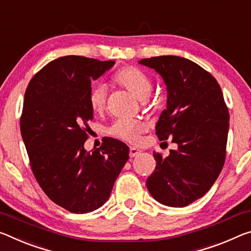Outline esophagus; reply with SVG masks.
I'll list each match as a JSON object with an SVG mask.
<instances>
[{
  "label": "esophagus",
  "instance_id": "esophagus-1",
  "mask_svg": "<svg viewBox=\"0 0 251 251\" xmlns=\"http://www.w3.org/2000/svg\"><path fill=\"white\" fill-rule=\"evenodd\" d=\"M140 153H141V151L137 150V149H135V147H130V149H129V156L130 157L137 156V155L140 154Z\"/></svg>",
  "mask_w": 251,
  "mask_h": 251
}]
</instances>
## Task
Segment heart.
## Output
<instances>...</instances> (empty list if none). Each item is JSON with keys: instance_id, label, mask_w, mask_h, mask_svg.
I'll return each instance as SVG.
<instances>
[{"instance_id": "b5f03b06", "label": "heart", "mask_w": 251, "mask_h": 251, "mask_svg": "<svg viewBox=\"0 0 251 251\" xmlns=\"http://www.w3.org/2000/svg\"><path fill=\"white\" fill-rule=\"evenodd\" d=\"M114 80L141 100L149 97L153 90L152 81L149 75L133 66L119 69L114 75ZM88 102L94 113H102L107 104L105 87L102 85L93 87L88 95ZM146 129L147 124L143 119L118 118L109 126L108 134L122 141L135 144Z\"/></svg>"}]
</instances>
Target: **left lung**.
<instances>
[{"label": "left lung", "mask_w": 251, "mask_h": 251, "mask_svg": "<svg viewBox=\"0 0 251 251\" xmlns=\"http://www.w3.org/2000/svg\"><path fill=\"white\" fill-rule=\"evenodd\" d=\"M140 63L156 70L168 89L155 134L177 144L168 157L153 153L156 166L146 186L160 203L182 208L203 197L224 168L228 107L216 78L189 59L160 55Z\"/></svg>", "instance_id": "obj_1"}]
</instances>
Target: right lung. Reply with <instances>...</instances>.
<instances>
[{
	"label": "right lung",
	"instance_id": "obj_1",
	"mask_svg": "<svg viewBox=\"0 0 251 251\" xmlns=\"http://www.w3.org/2000/svg\"><path fill=\"white\" fill-rule=\"evenodd\" d=\"M114 63L60 57L38 71L25 90L20 128L31 170L50 200L73 213L100 208L129 158L128 146L110 137L91 152L83 149L94 118L91 80Z\"/></svg>",
	"mask_w": 251,
	"mask_h": 251
}]
</instances>
